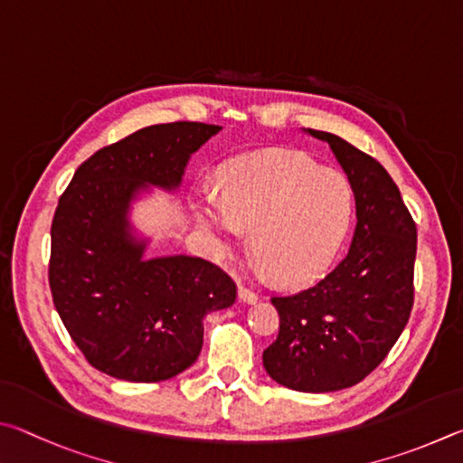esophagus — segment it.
I'll list each match as a JSON object with an SVG mask.
<instances>
[{
  "instance_id": "1",
  "label": "esophagus",
  "mask_w": 463,
  "mask_h": 463,
  "mask_svg": "<svg viewBox=\"0 0 463 463\" xmlns=\"http://www.w3.org/2000/svg\"><path fill=\"white\" fill-rule=\"evenodd\" d=\"M238 297H240V301H244L248 305H254L258 301V295L254 293V290H250L246 287H240L238 288Z\"/></svg>"
}]
</instances>
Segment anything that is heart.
<instances>
[{
	"label": "heart",
	"mask_w": 463,
	"mask_h": 463,
	"mask_svg": "<svg viewBox=\"0 0 463 463\" xmlns=\"http://www.w3.org/2000/svg\"><path fill=\"white\" fill-rule=\"evenodd\" d=\"M197 219L225 250L240 244L244 225H254L258 270L282 285H307L329 270L344 246L354 189L307 154L272 150L227 166L222 194H205Z\"/></svg>",
	"instance_id": "b5f03b06"
}]
</instances>
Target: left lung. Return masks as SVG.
I'll return each mask as SVG.
<instances>
[{
	"label": "left lung",
	"instance_id": "obj_1",
	"mask_svg": "<svg viewBox=\"0 0 463 463\" xmlns=\"http://www.w3.org/2000/svg\"><path fill=\"white\" fill-rule=\"evenodd\" d=\"M327 142L355 197L350 252L317 285L272 297L280 315L277 342L262 354L279 384L298 392H334L378 368L409 323L417 225L399 186L376 158L329 132Z\"/></svg>",
	"mask_w": 463,
	"mask_h": 463
}]
</instances>
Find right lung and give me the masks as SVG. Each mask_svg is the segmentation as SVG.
Listing matches in <instances>:
<instances>
[{"instance_id": "add662e5", "label": "right lung", "mask_w": 463, "mask_h": 463, "mask_svg": "<svg viewBox=\"0 0 463 463\" xmlns=\"http://www.w3.org/2000/svg\"><path fill=\"white\" fill-rule=\"evenodd\" d=\"M219 126L175 121L137 129L77 168L51 227L52 301L72 342L103 374L160 383L193 366L203 319L236 301L219 266L194 256L144 258L129 205L148 186L173 191Z\"/></svg>"}]
</instances>
